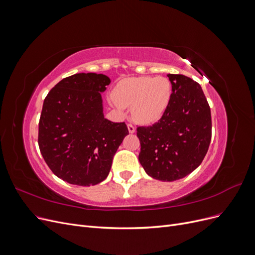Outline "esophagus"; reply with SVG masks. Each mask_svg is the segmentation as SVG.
<instances>
[{"instance_id":"34e87169","label":"esophagus","mask_w":255,"mask_h":255,"mask_svg":"<svg viewBox=\"0 0 255 255\" xmlns=\"http://www.w3.org/2000/svg\"><path fill=\"white\" fill-rule=\"evenodd\" d=\"M128 133H130V134H133V133H135V130H136V128H135V127L133 126V125H128Z\"/></svg>"}]
</instances>
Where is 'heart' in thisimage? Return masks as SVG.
<instances>
[{
    "label": "heart",
    "instance_id": "1",
    "mask_svg": "<svg viewBox=\"0 0 255 255\" xmlns=\"http://www.w3.org/2000/svg\"><path fill=\"white\" fill-rule=\"evenodd\" d=\"M172 85L165 76H139L121 82L111 104L121 111L132 107L134 120L150 125L161 118L170 103Z\"/></svg>",
    "mask_w": 255,
    "mask_h": 255
}]
</instances>
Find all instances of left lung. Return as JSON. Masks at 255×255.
Segmentation results:
<instances>
[{
  "mask_svg": "<svg viewBox=\"0 0 255 255\" xmlns=\"http://www.w3.org/2000/svg\"><path fill=\"white\" fill-rule=\"evenodd\" d=\"M172 95L163 117L137 128L139 163L161 182L183 179L202 163L212 138L211 109L200 85L182 74H167Z\"/></svg>",
  "mask_w": 255,
  "mask_h": 255,
  "instance_id": "left-lung-1",
  "label": "left lung"
}]
</instances>
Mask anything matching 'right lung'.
I'll list each match as a JSON object with an SVG mask.
<instances>
[{
  "instance_id": "right-lung-1",
  "label": "right lung",
  "mask_w": 255,
  "mask_h": 255,
  "mask_svg": "<svg viewBox=\"0 0 255 255\" xmlns=\"http://www.w3.org/2000/svg\"><path fill=\"white\" fill-rule=\"evenodd\" d=\"M110 84L104 74L76 73L61 80L44 99L38 143L59 179L92 186L109 175L114 155L128 135L125 122L104 117L101 94Z\"/></svg>"
}]
</instances>
